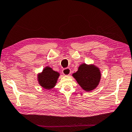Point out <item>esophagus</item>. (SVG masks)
I'll use <instances>...</instances> for the list:
<instances>
[{"label": "esophagus", "instance_id": "34e87169", "mask_svg": "<svg viewBox=\"0 0 132 132\" xmlns=\"http://www.w3.org/2000/svg\"><path fill=\"white\" fill-rule=\"evenodd\" d=\"M62 73L64 75H69L70 74V69L69 68H65L62 70Z\"/></svg>", "mask_w": 132, "mask_h": 132}]
</instances>
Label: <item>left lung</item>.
I'll use <instances>...</instances> for the list:
<instances>
[{
  "mask_svg": "<svg viewBox=\"0 0 132 132\" xmlns=\"http://www.w3.org/2000/svg\"><path fill=\"white\" fill-rule=\"evenodd\" d=\"M77 82L85 91L89 92L95 89L99 85L101 78L99 69L90 64H81L78 70L73 74Z\"/></svg>",
  "mask_w": 132,
  "mask_h": 132,
  "instance_id": "left-lung-1",
  "label": "left lung"
}]
</instances>
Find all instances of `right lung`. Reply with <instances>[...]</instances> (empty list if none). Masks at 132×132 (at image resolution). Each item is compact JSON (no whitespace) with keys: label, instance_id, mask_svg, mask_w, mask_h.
I'll list each match as a JSON object with an SVG mask.
<instances>
[{"label":"right lung","instance_id":"1","mask_svg":"<svg viewBox=\"0 0 132 132\" xmlns=\"http://www.w3.org/2000/svg\"><path fill=\"white\" fill-rule=\"evenodd\" d=\"M59 73L50 67H46L37 76L39 85L46 89H52L56 85Z\"/></svg>","mask_w":132,"mask_h":132}]
</instances>
